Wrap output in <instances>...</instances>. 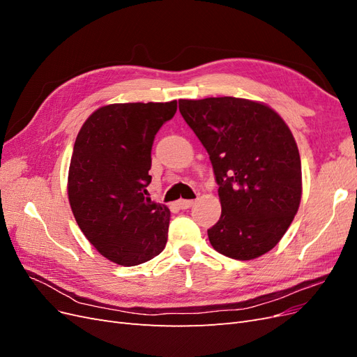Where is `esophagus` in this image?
I'll return each instance as SVG.
<instances>
[{"label": "esophagus", "mask_w": 357, "mask_h": 357, "mask_svg": "<svg viewBox=\"0 0 357 357\" xmlns=\"http://www.w3.org/2000/svg\"><path fill=\"white\" fill-rule=\"evenodd\" d=\"M177 205L181 208V210H186V208H190L193 205V201L192 199H178L177 201Z\"/></svg>", "instance_id": "1"}]
</instances>
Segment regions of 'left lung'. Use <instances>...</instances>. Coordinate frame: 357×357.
<instances>
[{
	"label": "left lung",
	"instance_id": "left-lung-1",
	"mask_svg": "<svg viewBox=\"0 0 357 357\" xmlns=\"http://www.w3.org/2000/svg\"><path fill=\"white\" fill-rule=\"evenodd\" d=\"M180 113L210 155L222 215L210 228L215 252L250 261L274 248L298 213L301 158L286 122L252 100H180Z\"/></svg>",
	"mask_w": 357,
	"mask_h": 357
}]
</instances>
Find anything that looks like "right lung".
Wrapping results in <instances>:
<instances>
[{
    "label": "right lung",
    "instance_id": "right-lung-1",
    "mask_svg": "<svg viewBox=\"0 0 357 357\" xmlns=\"http://www.w3.org/2000/svg\"><path fill=\"white\" fill-rule=\"evenodd\" d=\"M177 101L109 104L95 110L75 138L68 201L79 228L109 261L134 266L165 248L169 208L150 199L152 146Z\"/></svg>",
    "mask_w": 357,
    "mask_h": 357
}]
</instances>
